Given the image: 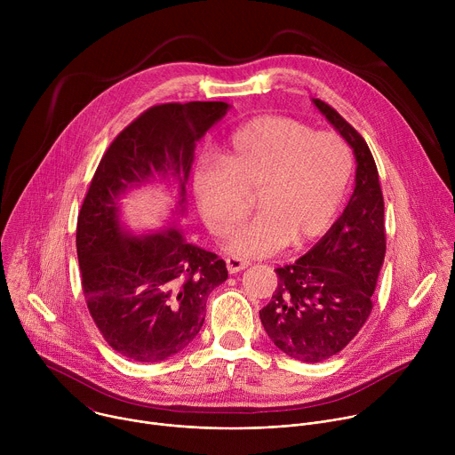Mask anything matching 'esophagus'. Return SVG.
I'll return each mask as SVG.
<instances>
[{"label": "esophagus", "instance_id": "1", "mask_svg": "<svg viewBox=\"0 0 455 455\" xmlns=\"http://www.w3.org/2000/svg\"><path fill=\"white\" fill-rule=\"evenodd\" d=\"M248 261H244V259H239V257H227V270L230 274H237L244 268H248Z\"/></svg>", "mask_w": 455, "mask_h": 455}]
</instances>
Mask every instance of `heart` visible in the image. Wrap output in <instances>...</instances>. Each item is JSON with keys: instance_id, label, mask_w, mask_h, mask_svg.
<instances>
[{"instance_id": "heart-1", "label": "heart", "mask_w": 455, "mask_h": 455, "mask_svg": "<svg viewBox=\"0 0 455 455\" xmlns=\"http://www.w3.org/2000/svg\"><path fill=\"white\" fill-rule=\"evenodd\" d=\"M353 174L347 144L283 115L257 116L230 133L223 160L204 155L194 167L192 190L207 228L227 237L257 192L255 218L228 243L239 257H263L290 241L304 244L333 225Z\"/></svg>"}]
</instances>
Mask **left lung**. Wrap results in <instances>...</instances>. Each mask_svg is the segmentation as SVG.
<instances>
[{"mask_svg":"<svg viewBox=\"0 0 455 455\" xmlns=\"http://www.w3.org/2000/svg\"><path fill=\"white\" fill-rule=\"evenodd\" d=\"M313 104L353 149L355 192L342 216L307 253L275 270L277 288L259 311L270 340L306 363L331 358L356 337L371 315L385 257L383 196L374 158L362 135L330 104L320 99Z\"/></svg>","mask_w":455,"mask_h":455,"instance_id":"8db88e82","label":"left lung"}]
</instances>
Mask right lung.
<instances>
[{
    "label": "right lung",
    "instance_id": "1",
    "mask_svg": "<svg viewBox=\"0 0 455 455\" xmlns=\"http://www.w3.org/2000/svg\"><path fill=\"white\" fill-rule=\"evenodd\" d=\"M227 102L160 104L129 124L104 153L77 220L83 291L104 340L122 356L155 363L200 333L211 291L227 281L223 259L187 243L176 227L196 142L220 122ZM164 182L179 190L164 231L137 235L123 225L119 200Z\"/></svg>",
    "mask_w": 455,
    "mask_h": 455
}]
</instances>
